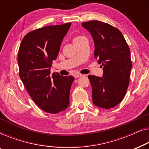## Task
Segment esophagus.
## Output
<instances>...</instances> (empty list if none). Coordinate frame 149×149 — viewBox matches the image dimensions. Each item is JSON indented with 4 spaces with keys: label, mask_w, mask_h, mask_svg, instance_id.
I'll use <instances>...</instances> for the list:
<instances>
[{
    "label": "esophagus",
    "mask_w": 149,
    "mask_h": 149,
    "mask_svg": "<svg viewBox=\"0 0 149 149\" xmlns=\"http://www.w3.org/2000/svg\"><path fill=\"white\" fill-rule=\"evenodd\" d=\"M81 76H84V75L81 74H75V75H74V77H75V78H77V77H81Z\"/></svg>",
    "instance_id": "esophagus-1"
}]
</instances>
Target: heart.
<instances>
[{"mask_svg":"<svg viewBox=\"0 0 149 149\" xmlns=\"http://www.w3.org/2000/svg\"><path fill=\"white\" fill-rule=\"evenodd\" d=\"M79 37H80V36H75V38H74V39H75V38H79Z\"/></svg>","mask_w":149,"mask_h":149,"instance_id":"b5f03b06","label":"heart"}]
</instances>
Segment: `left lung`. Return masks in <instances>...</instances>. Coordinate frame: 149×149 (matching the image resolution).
<instances>
[{
  "label": "left lung",
  "instance_id": "obj_1",
  "mask_svg": "<svg viewBox=\"0 0 149 149\" xmlns=\"http://www.w3.org/2000/svg\"><path fill=\"white\" fill-rule=\"evenodd\" d=\"M95 42V58L103 67L102 77L88 75L93 102L109 109L117 105L126 93L132 63L130 50L118 29L99 21L81 24Z\"/></svg>",
  "mask_w": 149,
  "mask_h": 149
}]
</instances>
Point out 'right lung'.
<instances>
[{
  "mask_svg": "<svg viewBox=\"0 0 149 149\" xmlns=\"http://www.w3.org/2000/svg\"><path fill=\"white\" fill-rule=\"evenodd\" d=\"M71 23L49 26L25 36L18 52L19 77L28 93L38 107L56 114L70 104V93L74 77L50 75L53 61L57 57L60 46Z\"/></svg>",
  "mask_w": 149,
  "mask_h": 149,
  "instance_id": "right-lung-1",
  "label": "right lung"
}]
</instances>
